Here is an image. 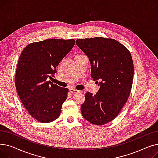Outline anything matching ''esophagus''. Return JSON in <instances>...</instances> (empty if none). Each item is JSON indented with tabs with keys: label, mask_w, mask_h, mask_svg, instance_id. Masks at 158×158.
Masks as SVG:
<instances>
[{
	"label": "esophagus",
	"mask_w": 158,
	"mask_h": 158,
	"mask_svg": "<svg viewBox=\"0 0 158 158\" xmlns=\"http://www.w3.org/2000/svg\"><path fill=\"white\" fill-rule=\"evenodd\" d=\"M70 92L72 94H77V93H78L79 91L76 89H73V88H70Z\"/></svg>",
	"instance_id": "1"
}]
</instances>
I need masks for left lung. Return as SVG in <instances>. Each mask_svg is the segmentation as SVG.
Segmentation results:
<instances>
[{
	"instance_id": "left-lung-1",
	"label": "left lung",
	"mask_w": 158,
	"mask_h": 158,
	"mask_svg": "<svg viewBox=\"0 0 158 158\" xmlns=\"http://www.w3.org/2000/svg\"><path fill=\"white\" fill-rule=\"evenodd\" d=\"M76 44L89 58L91 76L100 81L95 95L86 93L82 115L95 125H104L117 117L131 94L134 76L131 54L111 38L77 39Z\"/></svg>"
}]
</instances>
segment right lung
Wrapping results in <instances>:
<instances>
[{
	"label": "right lung",
	"mask_w": 158,
	"mask_h": 158,
	"mask_svg": "<svg viewBox=\"0 0 158 158\" xmlns=\"http://www.w3.org/2000/svg\"><path fill=\"white\" fill-rule=\"evenodd\" d=\"M73 39H48L29 44L22 52L15 74V86L29 114L41 123L60 117L69 89L47 81L56 66L75 45Z\"/></svg>",
	"instance_id": "obj_1"
}]
</instances>
